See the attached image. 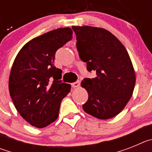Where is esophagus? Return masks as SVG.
<instances>
[{
    "label": "esophagus",
    "mask_w": 152,
    "mask_h": 152,
    "mask_svg": "<svg viewBox=\"0 0 152 152\" xmlns=\"http://www.w3.org/2000/svg\"><path fill=\"white\" fill-rule=\"evenodd\" d=\"M80 81H79V80H77V81H75V82L72 83V87H73L74 88H78L79 86H80Z\"/></svg>",
    "instance_id": "esophagus-1"
}]
</instances>
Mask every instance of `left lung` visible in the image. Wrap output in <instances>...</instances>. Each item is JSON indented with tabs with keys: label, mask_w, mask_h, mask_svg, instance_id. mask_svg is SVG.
Segmentation results:
<instances>
[{
	"label": "left lung",
	"mask_w": 152,
	"mask_h": 152,
	"mask_svg": "<svg viewBox=\"0 0 152 152\" xmlns=\"http://www.w3.org/2000/svg\"><path fill=\"white\" fill-rule=\"evenodd\" d=\"M80 58L96 77L84 78L81 87L88 93L83 105L87 113L108 119L123 110L135 84L132 63L124 45L110 32L94 26H72Z\"/></svg>",
	"instance_id": "obj_1"
}]
</instances>
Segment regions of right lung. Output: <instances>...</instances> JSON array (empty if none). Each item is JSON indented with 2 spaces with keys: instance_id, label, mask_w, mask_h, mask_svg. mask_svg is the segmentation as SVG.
Listing matches in <instances>:
<instances>
[{
  "instance_id": "1",
  "label": "right lung",
  "mask_w": 152,
  "mask_h": 152,
  "mask_svg": "<svg viewBox=\"0 0 152 152\" xmlns=\"http://www.w3.org/2000/svg\"><path fill=\"white\" fill-rule=\"evenodd\" d=\"M71 28H58L28 42L13 61L9 91L20 116L31 126L44 128L56 121L60 104L71 91L54 64L56 51L72 40Z\"/></svg>"
}]
</instances>
